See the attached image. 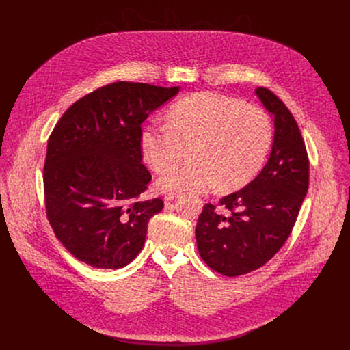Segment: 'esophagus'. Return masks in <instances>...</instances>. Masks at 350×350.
<instances>
[{"label":"esophagus","instance_id":"1","mask_svg":"<svg viewBox=\"0 0 350 350\" xmlns=\"http://www.w3.org/2000/svg\"><path fill=\"white\" fill-rule=\"evenodd\" d=\"M176 195H177V193H174V192H172V193H166V195H165V201H166V202L173 201V199L176 198Z\"/></svg>","mask_w":350,"mask_h":350}]
</instances>
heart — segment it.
<instances>
[{
    "instance_id": "1",
    "label": "heart",
    "mask_w": 350,
    "mask_h": 350,
    "mask_svg": "<svg viewBox=\"0 0 350 350\" xmlns=\"http://www.w3.org/2000/svg\"><path fill=\"white\" fill-rule=\"evenodd\" d=\"M167 124L142 127L138 141L144 161L162 173L192 146L195 162L158 180V189L165 193L206 192L217 184L221 191L243 187L262 169L273 138L262 109L216 92L181 99L169 112Z\"/></svg>"
}]
</instances>
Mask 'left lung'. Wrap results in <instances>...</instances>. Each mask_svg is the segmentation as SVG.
Instances as JSON below:
<instances>
[{
    "instance_id": "left-lung-1",
    "label": "left lung",
    "mask_w": 350,
    "mask_h": 350,
    "mask_svg": "<svg viewBox=\"0 0 350 350\" xmlns=\"http://www.w3.org/2000/svg\"><path fill=\"white\" fill-rule=\"evenodd\" d=\"M274 118L270 158L245 188L206 204L195 228L198 251L215 271L237 277L266 265L288 239L309 188V158L289 109L269 88L255 90Z\"/></svg>"
}]
</instances>
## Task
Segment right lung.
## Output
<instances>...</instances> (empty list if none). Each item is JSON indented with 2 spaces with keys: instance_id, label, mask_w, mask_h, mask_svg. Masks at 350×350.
Returning <instances> with one entry per match:
<instances>
[{
  "instance_id": "add662e5",
  "label": "right lung",
  "mask_w": 350,
  "mask_h": 350,
  "mask_svg": "<svg viewBox=\"0 0 350 350\" xmlns=\"http://www.w3.org/2000/svg\"><path fill=\"white\" fill-rule=\"evenodd\" d=\"M180 91L116 81L76 101L48 138L44 198L57 238L80 262L122 269L145 242L161 198L138 201L152 176L141 163L142 122Z\"/></svg>"
}]
</instances>
